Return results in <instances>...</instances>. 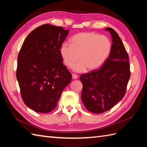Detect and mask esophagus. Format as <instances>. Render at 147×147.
<instances>
[{
	"instance_id": "obj_1",
	"label": "esophagus",
	"mask_w": 147,
	"mask_h": 147,
	"mask_svg": "<svg viewBox=\"0 0 147 147\" xmlns=\"http://www.w3.org/2000/svg\"><path fill=\"white\" fill-rule=\"evenodd\" d=\"M72 77H73V79L76 80V79L78 78V75L76 74H72Z\"/></svg>"
}]
</instances>
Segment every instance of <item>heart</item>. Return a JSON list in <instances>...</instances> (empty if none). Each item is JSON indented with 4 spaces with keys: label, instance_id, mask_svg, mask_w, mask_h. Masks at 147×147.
<instances>
[{
    "label": "heart",
    "instance_id": "1",
    "mask_svg": "<svg viewBox=\"0 0 147 147\" xmlns=\"http://www.w3.org/2000/svg\"><path fill=\"white\" fill-rule=\"evenodd\" d=\"M71 44L62 43L60 54L65 65L71 67L78 59L80 61L73 65V69L81 72L86 69H97L109 57L112 43L108 37L93 32L78 33L71 38Z\"/></svg>",
    "mask_w": 147,
    "mask_h": 147
}]
</instances>
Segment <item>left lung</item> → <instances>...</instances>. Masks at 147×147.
<instances>
[{
    "mask_svg": "<svg viewBox=\"0 0 147 147\" xmlns=\"http://www.w3.org/2000/svg\"><path fill=\"white\" fill-rule=\"evenodd\" d=\"M105 30L112 39L109 57L101 67L80 78L82 100L87 110L95 114L110 110L123 99L131 74L129 56L121 38L111 28Z\"/></svg>",
    "mask_w": 147,
    "mask_h": 147,
    "instance_id": "1",
    "label": "left lung"
}]
</instances>
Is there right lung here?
Instances as JSON below:
<instances>
[{"label":"right lung","instance_id":"1","mask_svg":"<svg viewBox=\"0 0 147 147\" xmlns=\"http://www.w3.org/2000/svg\"><path fill=\"white\" fill-rule=\"evenodd\" d=\"M68 33L61 26L43 24L28 35L19 52L16 78L21 97L34 111L54 110L71 82L72 75L60 54Z\"/></svg>","mask_w":147,"mask_h":147}]
</instances>
